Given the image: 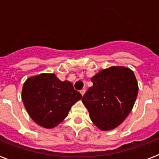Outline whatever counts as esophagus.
<instances>
[{"label": "esophagus", "instance_id": "obj_1", "mask_svg": "<svg viewBox=\"0 0 159 159\" xmlns=\"http://www.w3.org/2000/svg\"><path fill=\"white\" fill-rule=\"evenodd\" d=\"M85 92H86V89H82L80 91V93L82 95H84V94H85Z\"/></svg>", "mask_w": 159, "mask_h": 159}]
</instances>
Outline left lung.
Listing matches in <instances>:
<instances>
[{"label":"left lung","mask_w":159,"mask_h":159,"mask_svg":"<svg viewBox=\"0 0 159 159\" xmlns=\"http://www.w3.org/2000/svg\"><path fill=\"white\" fill-rule=\"evenodd\" d=\"M82 101L92 121L102 130L116 128L131 111L139 87L134 72L123 67L101 70L92 78Z\"/></svg>","instance_id":"obj_1"}]
</instances>
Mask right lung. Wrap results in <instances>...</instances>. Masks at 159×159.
<instances>
[{
  "mask_svg": "<svg viewBox=\"0 0 159 159\" xmlns=\"http://www.w3.org/2000/svg\"><path fill=\"white\" fill-rule=\"evenodd\" d=\"M82 98L68 81H60L54 74H40L25 81L22 100L34 122L52 128L67 117L71 106Z\"/></svg>",
  "mask_w": 159,
  "mask_h": 159,
  "instance_id": "add662e5",
  "label": "right lung"
}]
</instances>
